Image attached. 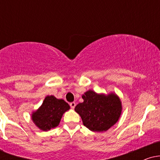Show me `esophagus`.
<instances>
[{"instance_id":"1","label":"esophagus","mask_w":160,"mask_h":160,"mask_svg":"<svg viewBox=\"0 0 160 160\" xmlns=\"http://www.w3.org/2000/svg\"><path fill=\"white\" fill-rule=\"evenodd\" d=\"M70 106H71V108L74 109L75 106H76V103H75V102H71V103H70Z\"/></svg>"}]
</instances>
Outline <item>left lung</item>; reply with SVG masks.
<instances>
[{"label":"left lung","mask_w":160,"mask_h":160,"mask_svg":"<svg viewBox=\"0 0 160 160\" xmlns=\"http://www.w3.org/2000/svg\"><path fill=\"white\" fill-rule=\"evenodd\" d=\"M82 98L83 102L79 103L74 110L80 114L84 126L91 131H107L120 118L122 105L117 95H99L89 90Z\"/></svg>","instance_id":"1"}]
</instances>
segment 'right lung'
Instances as JSON below:
<instances>
[{
	"instance_id": "obj_1",
	"label": "right lung",
	"mask_w": 160,
	"mask_h": 160,
	"mask_svg": "<svg viewBox=\"0 0 160 160\" xmlns=\"http://www.w3.org/2000/svg\"><path fill=\"white\" fill-rule=\"evenodd\" d=\"M69 109V104L63 99L48 95L45 98L41 107L33 113L32 120L40 129L48 131L58 126L63 113Z\"/></svg>"
}]
</instances>
